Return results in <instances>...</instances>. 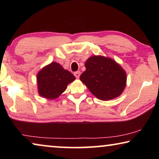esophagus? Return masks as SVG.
Listing matches in <instances>:
<instances>
[{
    "label": "esophagus",
    "instance_id": "esophagus-1",
    "mask_svg": "<svg viewBox=\"0 0 159 159\" xmlns=\"http://www.w3.org/2000/svg\"><path fill=\"white\" fill-rule=\"evenodd\" d=\"M74 76H76V79H79V76H80V72L79 71H77L76 72H74Z\"/></svg>",
    "mask_w": 159,
    "mask_h": 159
}]
</instances>
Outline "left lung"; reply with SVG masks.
<instances>
[{"instance_id": "obj_1", "label": "left lung", "mask_w": 159, "mask_h": 159, "mask_svg": "<svg viewBox=\"0 0 159 159\" xmlns=\"http://www.w3.org/2000/svg\"><path fill=\"white\" fill-rule=\"evenodd\" d=\"M86 70L80 79L96 98L109 100L124 90L126 74L114 60L102 56H93L85 61Z\"/></svg>"}]
</instances>
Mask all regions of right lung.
Masks as SVG:
<instances>
[{
    "label": "right lung",
    "instance_id": "1",
    "mask_svg": "<svg viewBox=\"0 0 159 159\" xmlns=\"http://www.w3.org/2000/svg\"><path fill=\"white\" fill-rule=\"evenodd\" d=\"M75 76L60 64L52 62L44 67L37 75L40 95L48 99H55L64 93L67 85L75 80Z\"/></svg>",
    "mask_w": 159,
    "mask_h": 159
}]
</instances>
